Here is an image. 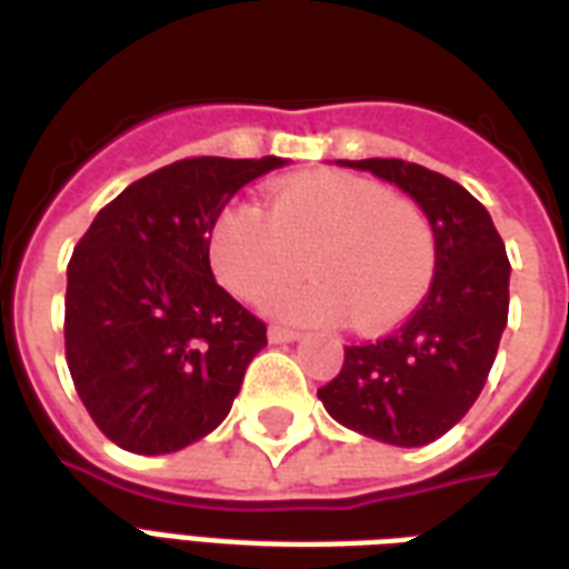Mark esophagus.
I'll list each match as a JSON object with an SVG mask.
<instances>
[{
  "instance_id": "1",
  "label": "esophagus",
  "mask_w": 569,
  "mask_h": 569,
  "mask_svg": "<svg viewBox=\"0 0 569 569\" xmlns=\"http://www.w3.org/2000/svg\"><path fill=\"white\" fill-rule=\"evenodd\" d=\"M293 340H300V330L278 328V325L269 328V342H293Z\"/></svg>"
}]
</instances>
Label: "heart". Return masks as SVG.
<instances>
[{"mask_svg":"<svg viewBox=\"0 0 569 569\" xmlns=\"http://www.w3.org/2000/svg\"><path fill=\"white\" fill-rule=\"evenodd\" d=\"M208 257L220 284L244 303H260L309 266L316 281L278 293L269 312L291 321L349 316L352 328L380 330L429 291L435 232L413 201L380 183L312 171L266 189V213L227 204L213 220Z\"/></svg>","mask_w":569,"mask_h":569,"instance_id":"b5f03b06","label":"heart"}]
</instances>
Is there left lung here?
<instances>
[{"mask_svg":"<svg viewBox=\"0 0 569 569\" xmlns=\"http://www.w3.org/2000/svg\"><path fill=\"white\" fill-rule=\"evenodd\" d=\"M417 201L435 232V276L401 328L349 346L342 370L318 389L333 420L382 445L422 447L475 405L509 321L511 266L481 201L450 177L401 159H340Z\"/></svg>","mask_w":569,"mask_h":569,"instance_id":"left-lung-1","label":"left lung"}]
</instances>
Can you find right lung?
Masks as SVG:
<instances>
[{
  "mask_svg": "<svg viewBox=\"0 0 569 569\" xmlns=\"http://www.w3.org/2000/svg\"><path fill=\"white\" fill-rule=\"evenodd\" d=\"M284 159H183L119 192L67 266V365L91 420L143 457L227 420L266 325L211 272V227Z\"/></svg>",
  "mask_w": 569,
  "mask_h": 569,
  "instance_id": "1",
  "label": "right lung"
}]
</instances>
